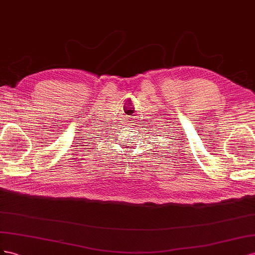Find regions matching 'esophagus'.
<instances>
[{
  "instance_id": "34e87169",
  "label": "esophagus",
  "mask_w": 255,
  "mask_h": 255,
  "mask_svg": "<svg viewBox=\"0 0 255 255\" xmlns=\"http://www.w3.org/2000/svg\"><path fill=\"white\" fill-rule=\"evenodd\" d=\"M135 118H133V116H131V118L130 119H128V121H126V123L128 124V125L130 126V127H133L134 125H136V120H134Z\"/></svg>"
}]
</instances>
